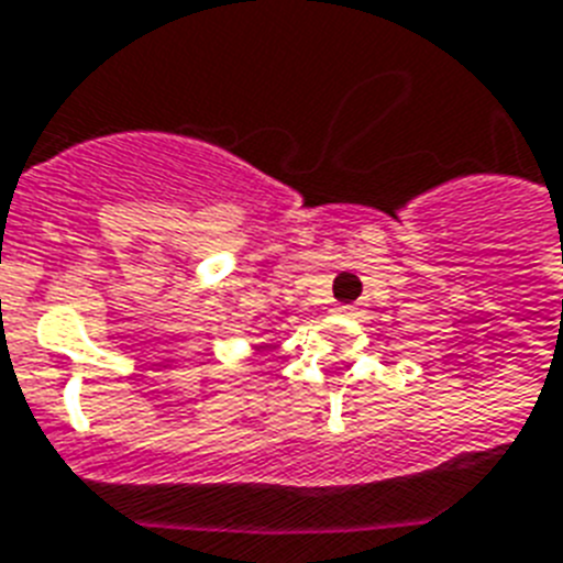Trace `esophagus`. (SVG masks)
<instances>
[{
  "mask_svg": "<svg viewBox=\"0 0 563 563\" xmlns=\"http://www.w3.org/2000/svg\"><path fill=\"white\" fill-rule=\"evenodd\" d=\"M335 316H344V318H356L362 312L360 307H351V303H339V307L333 309Z\"/></svg>",
  "mask_w": 563,
  "mask_h": 563,
  "instance_id": "esophagus-1",
  "label": "esophagus"
}]
</instances>
